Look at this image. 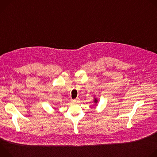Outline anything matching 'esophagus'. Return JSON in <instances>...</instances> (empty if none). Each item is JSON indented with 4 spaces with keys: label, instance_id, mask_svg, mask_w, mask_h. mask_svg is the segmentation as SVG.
<instances>
[{
    "label": "esophagus",
    "instance_id": "34e87169",
    "mask_svg": "<svg viewBox=\"0 0 157 157\" xmlns=\"http://www.w3.org/2000/svg\"><path fill=\"white\" fill-rule=\"evenodd\" d=\"M71 101H72V102H73V103H76V102H78L79 101H78V99H73V100H72Z\"/></svg>",
    "mask_w": 157,
    "mask_h": 157
}]
</instances>
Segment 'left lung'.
<instances>
[{
    "mask_svg": "<svg viewBox=\"0 0 157 157\" xmlns=\"http://www.w3.org/2000/svg\"><path fill=\"white\" fill-rule=\"evenodd\" d=\"M94 102L96 104L98 102V99H97V98H94Z\"/></svg>",
    "mask_w": 157,
    "mask_h": 157,
    "instance_id": "obj_1",
    "label": "left lung"
}]
</instances>
